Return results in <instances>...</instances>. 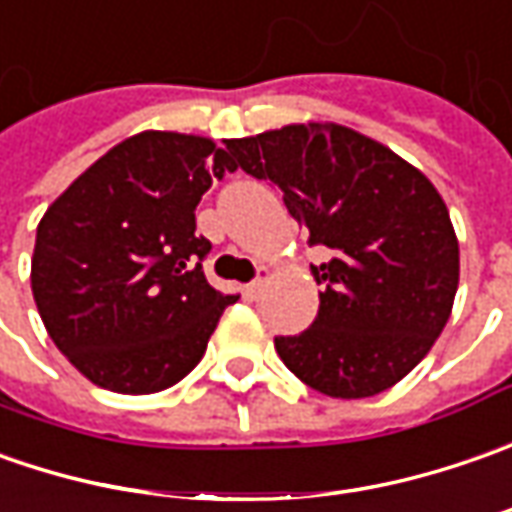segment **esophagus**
<instances>
[{"label": "esophagus", "instance_id": "esophagus-1", "mask_svg": "<svg viewBox=\"0 0 512 512\" xmlns=\"http://www.w3.org/2000/svg\"><path fill=\"white\" fill-rule=\"evenodd\" d=\"M266 283H269V269H260V274L246 286V294L249 297H260V291L266 289Z\"/></svg>", "mask_w": 512, "mask_h": 512}]
</instances>
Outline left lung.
Masks as SVG:
<instances>
[{
    "label": "left lung",
    "mask_w": 512,
    "mask_h": 512,
    "mask_svg": "<svg viewBox=\"0 0 512 512\" xmlns=\"http://www.w3.org/2000/svg\"><path fill=\"white\" fill-rule=\"evenodd\" d=\"M226 155L283 192L323 286L306 331L274 337L291 374L326 397L397 385L431 351L459 286V243L445 201L397 152L340 124H291L229 138Z\"/></svg>",
    "instance_id": "obj_1"
}]
</instances>
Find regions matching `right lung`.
Listing matches in <instances>:
<instances>
[{
    "instance_id": "1",
    "label": "right lung",
    "mask_w": 512,
    "mask_h": 512,
    "mask_svg": "<svg viewBox=\"0 0 512 512\" xmlns=\"http://www.w3.org/2000/svg\"><path fill=\"white\" fill-rule=\"evenodd\" d=\"M235 172L209 138L138 133L64 189L36 229L33 300L50 340L90 382L155 394L201 362L238 297L206 283L195 209Z\"/></svg>"
}]
</instances>
